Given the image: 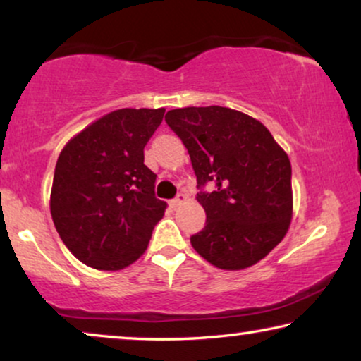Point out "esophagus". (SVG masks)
I'll use <instances>...</instances> for the list:
<instances>
[{"label": "esophagus", "instance_id": "esophagus-1", "mask_svg": "<svg viewBox=\"0 0 361 361\" xmlns=\"http://www.w3.org/2000/svg\"><path fill=\"white\" fill-rule=\"evenodd\" d=\"M185 199H187L185 194H179V195L176 197V199L169 200V205H171V207H177V205H180L182 202H185Z\"/></svg>", "mask_w": 361, "mask_h": 361}]
</instances>
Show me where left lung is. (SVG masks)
<instances>
[{
    "label": "left lung",
    "mask_w": 361,
    "mask_h": 361,
    "mask_svg": "<svg viewBox=\"0 0 361 361\" xmlns=\"http://www.w3.org/2000/svg\"><path fill=\"white\" fill-rule=\"evenodd\" d=\"M189 151L207 221L190 243L220 269H245L288 233L293 216L290 162L263 123L225 106L167 111ZM212 181V192L203 187Z\"/></svg>",
    "instance_id": "1"
}]
</instances>
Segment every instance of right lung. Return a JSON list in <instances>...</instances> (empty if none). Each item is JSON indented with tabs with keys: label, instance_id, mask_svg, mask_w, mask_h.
Listing matches in <instances>:
<instances>
[{
	"label": "right lung",
	"instance_id": "add662e5",
	"mask_svg": "<svg viewBox=\"0 0 361 361\" xmlns=\"http://www.w3.org/2000/svg\"><path fill=\"white\" fill-rule=\"evenodd\" d=\"M164 108H123L73 136L59 156L51 214L63 245L95 269L118 271L147 248L166 202L156 199V174L145 146Z\"/></svg>",
	"mask_w": 361,
	"mask_h": 361
}]
</instances>
